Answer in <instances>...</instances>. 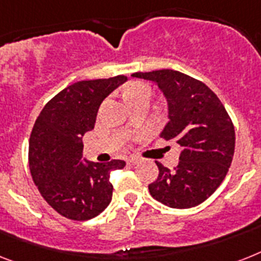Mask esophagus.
<instances>
[{
	"label": "esophagus",
	"mask_w": 261,
	"mask_h": 261,
	"mask_svg": "<svg viewBox=\"0 0 261 261\" xmlns=\"http://www.w3.org/2000/svg\"><path fill=\"white\" fill-rule=\"evenodd\" d=\"M135 164H138V160H135V158H133V156L127 160V165H135Z\"/></svg>",
	"instance_id": "esophagus-1"
}]
</instances>
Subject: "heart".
<instances>
[{"mask_svg":"<svg viewBox=\"0 0 261 261\" xmlns=\"http://www.w3.org/2000/svg\"><path fill=\"white\" fill-rule=\"evenodd\" d=\"M151 94L150 87L143 84V83H134L131 84L126 91V100H131V99H137V97L149 96Z\"/></svg>","mask_w":261,"mask_h":261,"instance_id":"b5f03b06","label":"heart"}]
</instances>
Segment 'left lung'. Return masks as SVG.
Segmentation results:
<instances>
[{"label": "left lung", "mask_w": 261, "mask_h": 261, "mask_svg": "<svg viewBox=\"0 0 261 261\" xmlns=\"http://www.w3.org/2000/svg\"><path fill=\"white\" fill-rule=\"evenodd\" d=\"M131 76L152 82L164 94L169 122L160 137L181 146L173 170L155 162L160 174L149 185L150 194L175 209L200 205L221 185L233 158L234 127L225 107L204 83L178 71Z\"/></svg>", "instance_id": "left-lung-1"}]
</instances>
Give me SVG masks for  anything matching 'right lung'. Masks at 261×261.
Instances as JSON below:
<instances>
[{
	"instance_id": "right-lung-1",
	"label": "right lung",
	"mask_w": 261,
	"mask_h": 261,
	"mask_svg": "<svg viewBox=\"0 0 261 261\" xmlns=\"http://www.w3.org/2000/svg\"><path fill=\"white\" fill-rule=\"evenodd\" d=\"M126 76L84 80L54 96L40 112L29 139V169L44 200L67 219L84 221L109 206L110 173L126 162L83 160V135L94 128L101 101Z\"/></svg>"
}]
</instances>
